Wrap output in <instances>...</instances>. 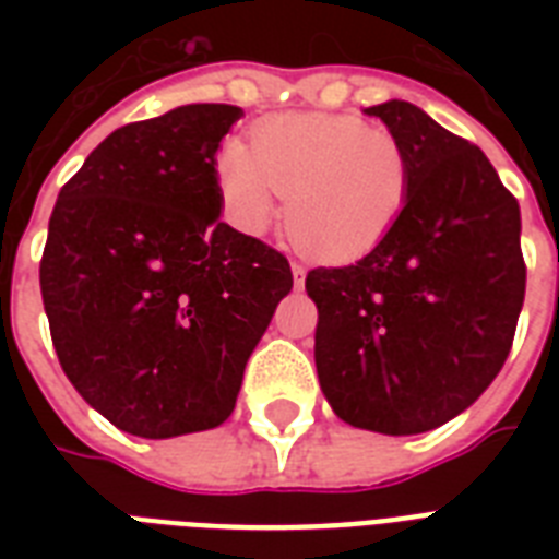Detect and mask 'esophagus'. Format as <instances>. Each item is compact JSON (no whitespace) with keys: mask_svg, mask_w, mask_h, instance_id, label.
<instances>
[{"mask_svg":"<svg viewBox=\"0 0 559 559\" xmlns=\"http://www.w3.org/2000/svg\"><path fill=\"white\" fill-rule=\"evenodd\" d=\"M305 275H307L305 266H301V263H293V278H296V287L298 289L305 287Z\"/></svg>","mask_w":559,"mask_h":559,"instance_id":"esophagus-1","label":"esophagus"}]
</instances>
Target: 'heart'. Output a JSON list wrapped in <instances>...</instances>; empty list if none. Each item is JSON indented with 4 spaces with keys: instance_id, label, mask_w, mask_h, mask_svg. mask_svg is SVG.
<instances>
[{
    "instance_id": "1",
    "label": "heart",
    "mask_w": 559,
    "mask_h": 559,
    "mask_svg": "<svg viewBox=\"0 0 559 559\" xmlns=\"http://www.w3.org/2000/svg\"><path fill=\"white\" fill-rule=\"evenodd\" d=\"M219 186L246 231H263L287 197V237L310 258L371 252L406 209L412 159L397 135L357 116L293 112L254 127L252 151L228 142Z\"/></svg>"
}]
</instances>
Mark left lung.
<instances>
[{"label": "left lung", "instance_id": "obj_1", "mask_svg": "<svg viewBox=\"0 0 559 559\" xmlns=\"http://www.w3.org/2000/svg\"><path fill=\"white\" fill-rule=\"evenodd\" d=\"M366 116L403 142L412 191L362 261L307 272L316 371L345 424L420 435L473 406L511 354L525 301L520 202L476 144L415 104Z\"/></svg>", "mask_w": 559, "mask_h": 559}]
</instances>
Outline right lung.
<instances>
[{"label": "right lung", "mask_w": 559, "mask_h": 559, "mask_svg": "<svg viewBox=\"0 0 559 559\" xmlns=\"http://www.w3.org/2000/svg\"><path fill=\"white\" fill-rule=\"evenodd\" d=\"M231 104L118 127L63 186L39 289L78 394L139 438L214 429L289 289L287 258L219 219Z\"/></svg>", "instance_id": "right-lung-1"}]
</instances>
